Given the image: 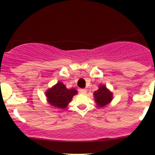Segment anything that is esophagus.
<instances>
[{
  "label": "esophagus",
  "mask_w": 155,
  "mask_h": 155,
  "mask_svg": "<svg viewBox=\"0 0 155 155\" xmlns=\"http://www.w3.org/2000/svg\"><path fill=\"white\" fill-rule=\"evenodd\" d=\"M79 92H81V94H84V95H85V94H87V90L86 89H80Z\"/></svg>",
  "instance_id": "1"
}]
</instances>
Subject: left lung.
<instances>
[{"label": "left lung", "instance_id": "8db88e82", "mask_svg": "<svg viewBox=\"0 0 155 155\" xmlns=\"http://www.w3.org/2000/svg\"><path fill=\"white\" fill-rule=\"evenodd\" d=\"M93 96L96 105L101 108L107 106L113 100V92L104 84L99 85L98 90L94 92Z\"/></svg>", "mask_w": 155, "mask_h": 155}]
</instances>
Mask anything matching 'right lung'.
<instances>
[{
    "instance_id": "obj_1",
    "label": "right lung",
    "mask_w": 155,
    "mask_h": 155,
    "mask_svg": "<svg viewBox=\"0 0 155 155\" xmlns=\"http://www.w3.org/2000/svg\"><path fill=\"white\" fill-rule=\"evenodd\" d=\"M78 93L74 88L68 89L63 83L58 81L56 84L46 91L48 104L52 108L64 109L72 100L73 97Z\"/></svg>"
}]
</instances>
